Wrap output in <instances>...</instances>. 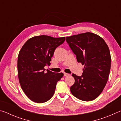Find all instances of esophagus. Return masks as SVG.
Wrapping results in <instances>:
<instances>
[{"mask_svg":"<svg viewBox=\"0 0 121 121\" xmlns=\"http://www.w3.org/2000/svg\"><path fill=\"white\" fill-rule=\"evenodd\" d=\"M63 75H64L65 76H68V75H69V74H68V73H63Z\"/></svg>","mask_w":121,"mask_h":121,"instance_id":"1","label":"esophagus"}]
</instances>
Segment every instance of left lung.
<instances>
[{"label": "left lung", "mask_w": 121, "mask_h": 121, "mask_svg": "<svg viewBox=\"0 0 121 121\" xmlns=\"http://www.w3.org/2000/svg\"><path fill=\"white\" fill-rule=\"evenodd\" d=\"M65 40L76 56L77 62L84 65L82 76L73 73L75 83L70 87L71 94L83 101L96 99L109 77L111 65L109 48L103 38L89 32L66 37Z\"/></svg>", "instance_id": "8db88e82"}]
</instances>
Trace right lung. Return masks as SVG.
Segmentation results:
<instances>
[{
	"label": "right lung",
	"mask_w": 121,
	"mask_h": 121,
	"mask_svg": "<svg viewBox=\"0 0 121 121\" xmlns=\"http://www.w3.org/2000/svg\"><path fill=\"white\" fill-rule=\"evenodd\" d=\"M65 37L54 38L41 35L29 39L20 50L17 58L18 78L26 95L37 103H43L54 95L62 73H45L44 67L51 64V58Z\"/></svg>",
	"instance_id": "add662e5"
}]
</instances>
